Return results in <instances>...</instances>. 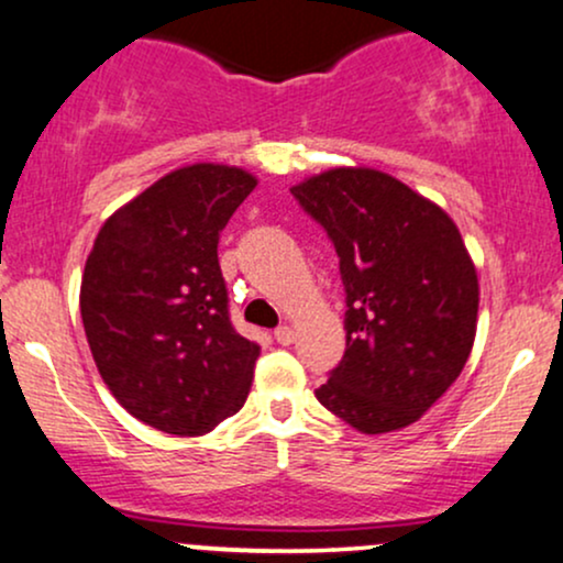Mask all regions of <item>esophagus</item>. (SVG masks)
Returning <instances> with one entry per match:
<instances>
[{"instance_id":"obj_1","label":"esophagus","mask_w":563,"mask_h":563,"mask_svg":"<svg viewBox=\"0 0 563 563\" xmlns=\"http://www.w3.org/2000/svg\"><path fill=\"white\" fill-rule=\"evenodd\" d=\"M294 339H296V333H294V328H288V325H280L275 331V341L277 344H283V346H290L294 344Z\"/></svg>"}]
</instances>
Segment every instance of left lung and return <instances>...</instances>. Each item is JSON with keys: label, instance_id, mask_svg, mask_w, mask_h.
<instances>
[{"label": "left lung", "instance_id": "obj_1", "mask_svg": "<svg viewBox=\"0 0 563 563\" xmlns=\"http://www.w3.org/2000/svg\"><path fill=\"white\" fill-rule=\"evenodd\" d=\"M325 228L346 290V352L314 397L363 434L416 423L466 365L479 277L448 211L391 174L339 166L290 187Z\"/></svg>", "mask_w": 563, "mask_h": 563}]
</instances>
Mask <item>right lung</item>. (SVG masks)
I'll return each mask as SVG.
<instances>
[{
  "label": "right lung",
  "mask_w": 563,
  "mask_h": 563,
  "mask_svg": "<svg viewBox=\"0 0 563 563\" xmlns=\"http://www.w3.org/2000/svg\"><path fill=\"white\" fill-rule=\"evenodd\" d=\"M254 187L241 166L174 169L106 219L84 264L97 371L126 412L166 434H209L249 397L260 344L232 328L217 243Z\"/></svg>",
  "instance_id": "obj_1"
}]
</instances>
